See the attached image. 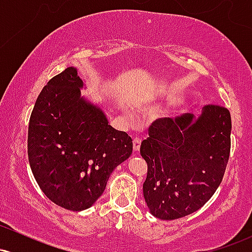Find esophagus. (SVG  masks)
Returning <instances> with one entry per match:
<instances>
[{
	"label": "esophagus",
	"instance_id": "34e87169",
	"mask_svg": "<svg viewBox=\"0 0 252 252\" xmlns=\"http://www.w3.org/2000/svg\"><path fill=\"white\" fill-rule=\"evenodd\" d=\"M140 147H141L140 138H134V141H132V149H134V152H138V150H140Z\"/></svg>",
	"mask_w": 252,
	"mask_h": 252
}]
</instances>
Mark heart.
<instances>
[{
	"instance_id": "heart-1",
	"label": "heart",
	"mask_w": 252,
	"mask_h": 252,
	"mask_svg": "<svg viewBox=\"0 0 252 252\" xmlns=\"http://www.w3.org/2000/svg\"><path fill=\"white\" fill-rule=\"evenodd\" d=\"M126 116H128V117L130 118V120H131V118H132V116H131V114H130V112H129V111H126Z\"/></svg>"
}]
</instances>
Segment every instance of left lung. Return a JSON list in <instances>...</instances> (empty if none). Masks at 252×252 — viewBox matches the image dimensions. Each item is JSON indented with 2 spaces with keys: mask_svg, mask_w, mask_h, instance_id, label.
I'll use <instances>...</instances> for the list:
<instances>
[{
  "mask_svg": "<svg viewBox=\"0 0 252 252\" xmlns=\"http://www.w3.org/2000/svg\"><path fill=\"white\" fill-rule=\"evenodd\" d=\"M231 115L204 106L199 117L161 118L149 128L140 153L148 164L143 196L149 212L174 220L201 209L215 194L230 156Z\"/></svg>",
  "mask_w": 252,
  "mask_h": 252,
  "instance_id": "left-lung-1",
  "label": "left lung"
}]
</instances>
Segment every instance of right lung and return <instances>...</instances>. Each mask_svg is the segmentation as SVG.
Segmentation results:
<instances>
[{"instance_id":"obj_1","label":"right lung","mask_w":252,"mask_h":252,"mask_svg":"<svg viewBox=\"0 0 252 252\" xmlns=\"http://www.w3.org/2000/svg\"><path fill=\"white\" fill-rule=\"evenodd\" d=\"M83 89L73 66L52 78L28 126V160L37 185L51 201L76 212L97 201L111 173L132 153L131 137L112 128Z\"/></svg>"}]
</instances>
